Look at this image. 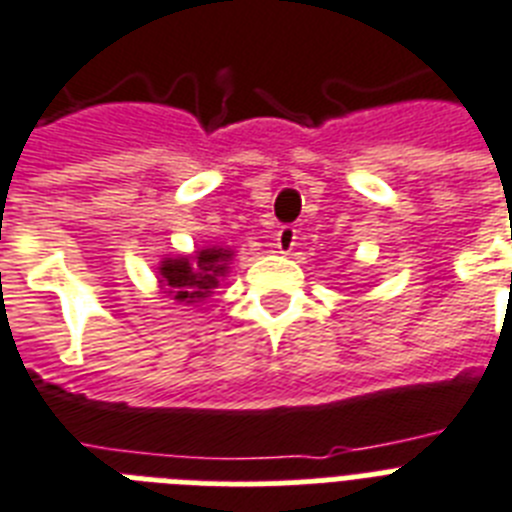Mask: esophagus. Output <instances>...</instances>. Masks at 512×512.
I'll return each instance as SVG.
<instances>
[{
	"label": "esophagus",
	"mask_w": 512,
	"mask_h": 512,
	"mask_svg": "<svg viewBox=\"0 0 512 512\" xmlns=\"http://www.w3.org/2000/svg\"><path fill=\"white\" fill-rule=\"evenodd\" d=\"M297 239H299V231L294 226H281L276 234V247L281 255H289L294 247H297Z\"/></svg>",
	"instance_id": "1"
}]
</instances>
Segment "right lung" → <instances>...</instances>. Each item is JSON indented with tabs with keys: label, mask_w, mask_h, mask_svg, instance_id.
Returning a JSON list of instances; mask_svg holds the SVG:
<instances>
[{
	"label": "right lung",
	"mask_w": 512,
	"mask_h": 512,
	"mask_svg": "<svg viewBox=\"0 0 512 512\" xmlns=\"http://www.w3.org/2000/svg\"><path fill=\"white\" fill-rule=\"evenodd\" d=\"M228 260H231L228 249H202L194 265L189 257L165 260L160 268L162 284L181 302H194V299L207 297L210 289L218 286V278L226 273Z\"/></svg>",
	"instance_id": "obj_1"
}]
</instances>
